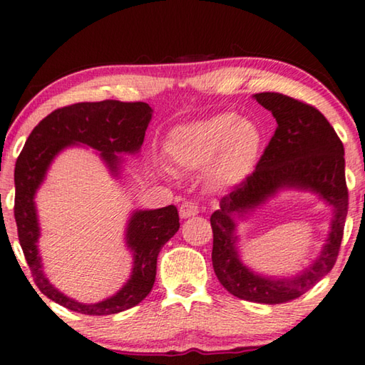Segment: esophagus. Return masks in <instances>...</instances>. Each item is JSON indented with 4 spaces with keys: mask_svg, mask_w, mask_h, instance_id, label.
I'll return each instance as SVG.
<instances>
[{
    "mask_svg": "<svg viewBox=\"0 0 365 365\" xmlns=\"http://www.w3.org/2000/svg\"><path fill=\"white\" fill-rule=\"evenodd\" d=\"M197 213H199V205H197L192 200L182 202L181 207H179V215H181V218H190Z\"/></svg>",
    "mask_w": 365,
    "mask_h": 365,
    "instance_id": "34e87169",
    "label": "esophagus"
}]
</instances>
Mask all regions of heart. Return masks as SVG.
<instances>
[{"mask_svg": "<svg viewBox=\"0 0 365 365\" xmlns=\"http://www.w3.org/2000/svg\"><path fill=\"white\" fill-rule=\"evenodd\" d=\"M262 147L257 124L236 113H220L173 130L168 155L182 170H200L215 186H235L252 173Z\"/></svg>", "mask_w": 365, "mask_h": 365, "instance_id": "b5f03b06", "label": "heart"}]
</instances>
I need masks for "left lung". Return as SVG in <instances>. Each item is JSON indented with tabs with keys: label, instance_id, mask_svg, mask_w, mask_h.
I'll return each mask as SVG.
<instances>
[{
	"label": "left lung",
	"instance_id": "obj_1",
	"mask_svg": "<svg viewBox=\"0 0 365 365\" xmlns=\"http://www.w3.org/2000/svg\"><path fill=\"white\" fill-rule=\"evenodd\" d=\"M254 98L272 111L278 126L252 175L222 197L220 208L212 213V262L220 283L232 296L260 304H283L302 296L336 264L349 197L344 148L331 124L315 106L274 92L255 93ZM282 187L317 192L334 205L335 217L319 259L296 277L274 280L252 274L238 260L234 218Z\"/></svg>",
	"mask_w": 365,
	"mask_h": 365
}]
</instances>
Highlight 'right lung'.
<instances>
[{
  "instance_id": "right-lung-1",
  "label": "right lung",
  "mask_w": 365,
  "mask_h": 365,
  "mask_svg": "<svg viewBox=\"0 0 365 365\" xmlns=\"http://www.w3.org/2000/svg\"><path fill=\"white\" fill-rule=\"evenodd\" d=\"M150 119L152 108L143 101L103 100L68 105L41 119L17 157L14 218L22 252L38 289L73 312L111 315L137 306L153 288L157 257L161 247L179 230L178 208L168 205L157 210L135 212L130 217L126 235L128 246L134 252L130 279L110 299L98 304H82L53 288L41 270L37 249L40 230L34 195L55 155L74 143H86L98 150L110 170L118 173L121 158L116 153L139 152Z\"/></svg>"
}]
</instances>
